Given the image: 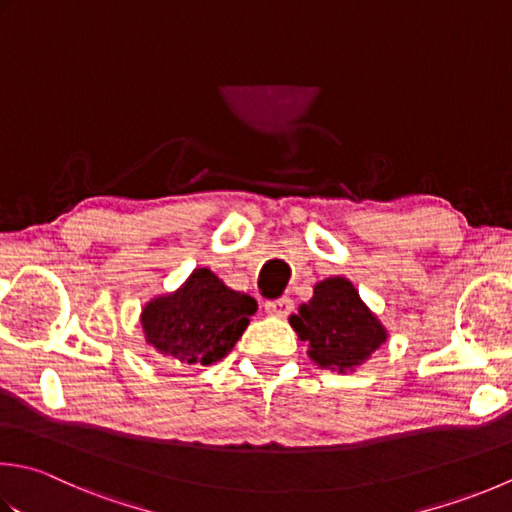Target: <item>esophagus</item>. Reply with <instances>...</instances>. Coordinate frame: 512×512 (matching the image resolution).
Here are the masks:
<instances>
[{"label":"esophagus","instance_id":"34e87169","mask_svg":"<svg viewBox=\"0 0 512 512\" xmlns=\"http://www.w3.org/2000/svg\"><path fill=\"white\" fill-rule=\"evenodd\" d=\"M264 310L273 317H286L290 310H293V299L290 297H279V299H268L264 304Z\"/></svg>","mask_w":512,"mask_h":512}]
</instances>
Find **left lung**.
<instances>
[{"instance_id":"obj_1","label":"left lung","mask_w":512,"mask_h":512,"mask_svg":"<svg viewBox=\"0 0 512 512\" xmlns=\"http://www.w3.org/2000/svg\"><path fill=\"white\" fill-rule=\"evenodd\" d=\"M290 326L308 342V355L317 366L339 373L353 370L386 342L384 326L344 277L319 282L313 299L290 315Z\"/></svg>"}]
</instances>
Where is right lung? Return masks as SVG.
<instances>
[{
    "mask_svg": "<svg viewBox=\"0 0 512 512\" xmlns=\"http://www.w3.org/2000/svg\"><path fill=\"white\" fill-rule=\"evenodd\" d=\"M257 302L197 268L173 295L146 304V342L182 364L208 366L224 359L246 330Z\"/></svg>",
    "mask_w": 512,
    "mask_h": 512,
    "instance_id": "obj_1",
    "label": "right lung"
}]
</instances>
